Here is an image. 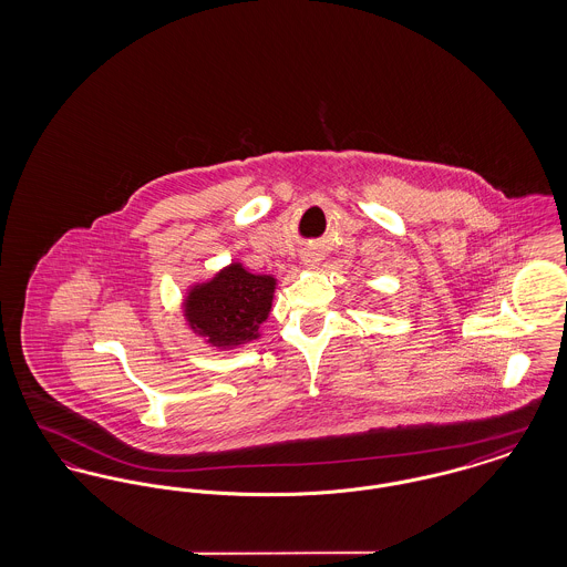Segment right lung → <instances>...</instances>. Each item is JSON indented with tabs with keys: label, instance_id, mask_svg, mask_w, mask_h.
Returning <instances> with one entry per match:
<instances>
[{
	"label": "right lung",
	"instance_id": "obj_1",
	"mask_svg": "<svg viewBox=\"0 0 567 567\" xmlns=\"http://www.w3.org/2000/svg\"><path fill=\"white\" fill-rule=\"evenodd\" d=\"M276 280L244 270L240 264L218 271L206 285L190 289L185 317L190 329L215 347H238L255 340L268 319Z\"/></svg>",
	"mask_w": 567,
	"mask_h": 567
}]
</instances>
